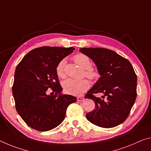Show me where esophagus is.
I'll return each instance as SVG.
<instances>
[{
	"label": "esophagus",
	"instance_id": "obj_1",
	"mask_svg": "<svg viewBox=\"0 0 151 151\" xmlns=\"http://www.w3.org/2000/svg\"><path fill=\"white\" fill-rule=\"evenodd\" d=\"M84 100H85L84 97H77V101H83Z\"/></svg>",
	"mask_w": 151,
	"mask_h": 151
}]
</instances>
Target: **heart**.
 Listing matches in <instances>:
<instances>
[{"mask_svg": "<svg viewBox=\"0 0 151 151\" xmlns=\"http://www.w3.org/2000/svg\"><path fill=\"white\" fill-rule=\"evenodd\" d=\"M73 60L78 66L85 69L84 75L90 80L95 81L99 79L100 77L99 71L95 67L91 66V62L86 55L83 54H77L73 57ZM66 64V60H62L56 68L57 75L61 78H64L66 76L65 72ZM63 87L64 91L68 94L80 95L89 88L90 83L87 78H83L81 80L69 78V79L64 81Z\"/></svg>", "mask_w": 151, "mask_h": 151, "instance_id": "obj_1", "label": "heart"}]
</instances>
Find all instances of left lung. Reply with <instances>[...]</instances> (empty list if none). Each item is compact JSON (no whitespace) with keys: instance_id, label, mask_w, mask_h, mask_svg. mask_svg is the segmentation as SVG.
Masks as SVG:
<instances>
[{"instance_id":"1","label":"left lung","mask_w":151,"mask_h":151,"mask_svg":"<svg viewBox=\"0 0 151 151\" xmlns=\"http://www.w3.org/2000/svg\"><path fill=\"white\" fill-rule=\"evenodd\" d=\"M83 54L91 58L101 76L85 97L94 101L95 108L87 114L90 122L102 128H113L126 120L134 104L137 76L130 61L112 50L83 47ZM104 95L97 98V93Z\"/></svg>"}]
</instances>
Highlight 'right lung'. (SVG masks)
Masks as SVG:
<instances>
[{
  "label": "right lung",
  "mask_w": 151,
  "mask_h": 151,
  "mask_svg": "<svg viewBox=\"0 0 151 151\" xmlns=\"http://www.w3.org/2000/svg\"><path fill=\"white\" fill-rule=\"evenodd\" d=\"M75 48L43 46L32 50L15 69L12 87L17 111L27 125L48 131L62 123L68 106L76 97L62 93L56 68ZM51 88L53 96L46 94ZM54 94V93H53Z\"/></svg>",
  "instance_id": "right-lung-1"
}]
</instances>
